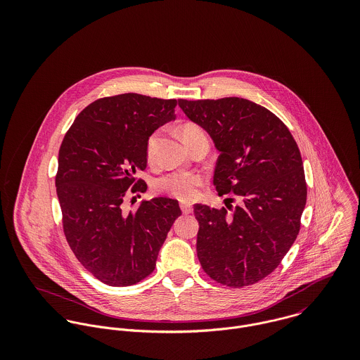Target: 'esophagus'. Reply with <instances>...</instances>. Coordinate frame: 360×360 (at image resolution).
<instances>
[{
	"mask_svg": "<svg viewBox=\"0 0 360 360\" xmlns=\"http://www.w3.org/2000/svg\"><path fill=\"white\" fill-rule=\"evenodd\" d=\"M180 207H181V212H183L184 214H190V213H193V210H194V207L190 205V204H180Z\"/></svg>",
	"mask_w": 360,
	"mask_h": 360,
	"instance_id": "34e87169",
	"label": "esophagus"
}]
</instances>
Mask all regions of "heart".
<instances>
[{
	"instance_id": "heart-1",
	"label": "heart",
	"mask_w": 360,
	"mask_h": 360,
	"mask_svg": "<svg viewBox=\"0 0 360 360\" xmlns=\"http://www.w3.org/2000/svg\"><path fill=\"white\" fill-rule=\"evenodd\" d=\"M180 131H181V139L184 144L205 136L202 129L194 123H186ZM156 143H158V134L155 133L148 139V143H147V160L150 163L154 162ZM201 186H202L201 176L194 173H181V172L169 173L158 179L155 183V188L158 193L166 194L180 201H190L195 198Z\"/></svg>"
}]
</instances>
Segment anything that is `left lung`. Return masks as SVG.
<instances>
[{"instance_id":"obj_1","label":"left lung","mask_w":360,"mask_h":360,"mask_svg":"<svg viewBox=\"0 0 360 360\" xmlns=\"http://www.w3.org/2000/svg\"><path fill=\"white\" fill-rule=\"evenodd\" d=\"M179 106L220 154L213 174L219 195L241 198L231 213L194 206L200 263L223 285H252L280 264L300 233L307 205L300 148L274 113L250 100H179Z\"/></svg>"}]
</instances>
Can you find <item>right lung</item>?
<instances>
[{
  "mask_svg": "<svg viewBox=\"0 0 360 360\" xmlns=\"http://www.w3.org/2000/svg\"><path fill=\"white\" fill-rule=\"evenodd\" d=\"M176 100L127 93L84 108L58 155L56 195L63 231L77 260L103 284L133 285L154 271L177 200L155 197L134 212L122 209L127 190L144 193L136 173L147 167V143L176 119ZM139 195V194H137Z\"/></svg>",
  "mask_w": 360,
  "mask_h": 360,
  "instance_id": "right-lung-1",
  "label": "right lung"
}]
</instances>
